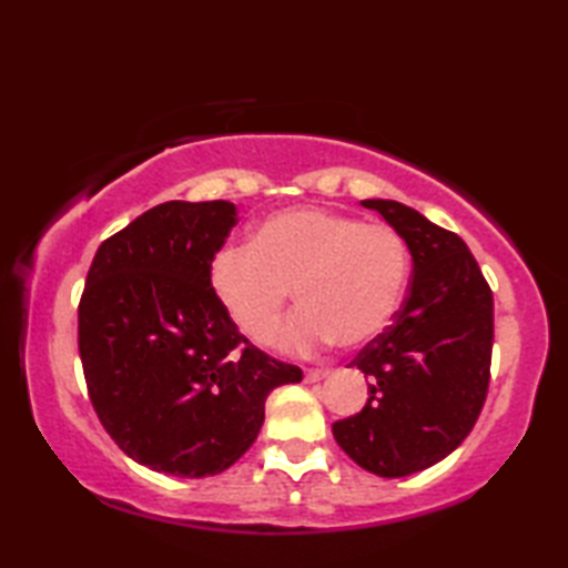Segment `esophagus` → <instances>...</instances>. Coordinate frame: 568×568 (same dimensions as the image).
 Here are the masks:
<instances>
[{
  "label": "esophagus",
  "mask_w": 568,
  "mask_h": 568,
  "mask_svg": "<svg viewBox=\"0 0 568 568\" xmlns=\"http://www.w3.org/2000/svg\"><path fill=\"white\" fill-rule=\"evenodd\" d=\"M329 376V371H324V368H307L305 371V383H320L322 378H327Z\"/></svg>",
  "instance_id": "34e87169"
}]
</instances>
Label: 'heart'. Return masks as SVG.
Instances as JSON below:
<instances>
[{"label": "heart", "instance_id": "b5f03b06", "mask_svg": "<svg viewBox=\"0 0 568 568\" xmlns=\"http://www.w3.org/2000/svg\"><path fill=\"white\" fill-rule=\"evenodd\" d=\"M407 277L409 251L397 229L317 207L275 212L251 244L232 241L210 261L216 297L253 342L273 334L295 287L303 307L275 336L295 354L376 339L400 307Z\"/></svg>", "mask_w": 568, "mask_h": 568}]
</instances>
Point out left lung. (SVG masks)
<instances>
[{
  "mask_svg": "<svg viewBox=\"0 0 568 568\" xmlns=\"http://www.w3.org/2000/svg\"><path fill=\"white\" fill-rule=\"evenodd\" d=\"M361 204L403 234L413 277L390 327L348 364L368 376V403L332 432L361 468L400 478L449 456L484 409L493 293L462 236L395 200Z\"/></svg>",
  "mask_w": 568,
  "mask_h": 568,
  "instance_id": "obj_1",
  "label": "left lung"
}]
</instances>
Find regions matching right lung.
Instances as JSON below:
<instances>
[{
  "instance_id": "add662e5",
  "label": "right lung",
  "mask_w": 568,
  "mask_h": 568,
  "mask_svg": "<svg viewBox=\"0 0 568 568\" xmlns=\"http://www.w3.org/2000/svg\"><path fill=\"white\" fill-rule=\"evenodd\" d=\"M232 202H163L98 248L78 346L102 427L134 462L180 478L222 474L256 442L265 397L303 371L253 346L226 315L210 261Z\"/></svg>"
}]
</instances>
